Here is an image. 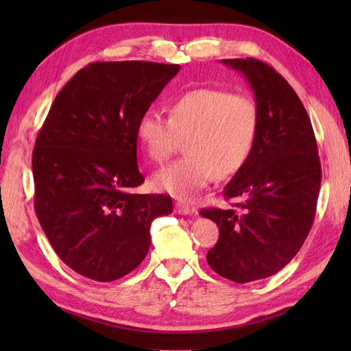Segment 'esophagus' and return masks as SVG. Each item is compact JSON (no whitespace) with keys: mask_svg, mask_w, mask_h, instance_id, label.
Here are the masks:
<instances>
[{"mask_svg":"<svg viewBox=\"0 0 351 351\" xmlns=\"http://www.w3.org/2000/svg\"><path fill=\"white\" fill-rule=\"evenodd\" d=\"M175 210H176V213H178V214H182V215L195 213V210H193V208H191L190 205L184 204V202H176V204H175Z\"/></svg>","mask_w":351,"mask_h":351,"instance_id":"esophagus-1","label":"esophagus"}]
</instances>
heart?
I'll return each instance as SVG.
<instances>
[{
  "instance_id": "1",
  "label": "heart",
  "mask_w": 351,
  "mask_h": 351,
  "mask_svg": "<svg viewBox=\"0 0 351 351\" xmlns=\"http://www.w3.org/2000/svg\"><path fill=\"white\" fill-rule=\"evenodd\" d=\"M261 130L258 102L245 93L199 87L167 106V117L145 111L136 123V138L149 161H166L184 138L185 155L154 178L155 187L178 199H191L215 175L240 171L255 151Z\"/></svg>"
}]
</instances>
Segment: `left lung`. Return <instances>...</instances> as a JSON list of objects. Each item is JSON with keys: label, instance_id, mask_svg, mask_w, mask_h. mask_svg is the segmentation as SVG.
Instances as JSON below:
<instances>
[{"label": "left lung", "instance_id": "1", "mask_svg": "<svg viewBox=\"0 0 351 351\" xmlns=\"http://www.w3.org/2000/svg\"><path fill=\"white\" fill-rule=\"evenodd\" d=\"M255 93L261 130L255 151L223 190L230 210L204 208L219 226L206 253L215 273L247 283L282 270L300 250L315 219L322 164L311 119L288 81L256 58H226Z\"/></svg>", "mask_w": 351, "mask_h": 351}]
</instances>
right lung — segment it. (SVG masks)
Here are the masks:
<instances>
[{"label": "right lung", "instance_id": "right-lung-1", "mask_svg": "<svg viewBox=\"0 0 351 351\" xmlns=\"http://www.w3.org/2000/svg\"><path fill=\"white\" fill-rule=\"evenodd\" d=\"M180 64L96 62L56 96L33 149L34 210L63 263L111 282L147 255L151 223L173 211L170 196L134 195L136 123Z\"/></svg>", "mask_w": 351, "mask_h": 351}]
</instances>
